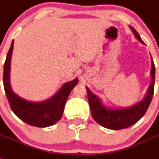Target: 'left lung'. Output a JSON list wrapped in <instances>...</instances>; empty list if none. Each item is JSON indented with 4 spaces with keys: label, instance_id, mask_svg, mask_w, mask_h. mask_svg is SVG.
Masks as SVG:
<instances>
[{
    "label": "left lung",
    "instance_id": "1",
    "mask_svg": "<svg viewBox=\"0 0 159 159\" xmlns=\"http://www.w3.org/2000/svg\"><path fill=\"white\" fill-rule=\"evenodd\" d=\"M129 28L134 34L135 38L141 43L144 44L143 40L141 39L139 33L132 26H129ZM150 76H151V82L149 85L144 98L130 107H126V108L112 109L106 107L102 104L98 97L92 93L89 88L85 87L87 90V98L90 107L91 114L95 121L107 129H114V130L125 129L136 123L146 114L154 94L155 66L152 57H151Z\"/></svg>",
    "mask_w": 159,
    "mask_h": 159
}]
</instances>
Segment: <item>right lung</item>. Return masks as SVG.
Segmentation results:
<instances>
[{
	"label": "right lung",
	"instance_id": "1",
	"mask_svg": "<svg viewBox=\"0 0 159 159\" xmlns=\"http://www.w3.org/2000/svg\"><path fill=\"white\" fill-rule=\"evenodd\" d=\"M13 43V41L7 53L3 75L5 92L11 109L20 120L29 125L37 127H48L54 125L61 118L67 98L73 88L78 84V79L75 78L65 83L57 93L47 100L35 102L22 98L12 90L10 85L9 75Z\"/></svg>",
	"mask_w": 159,
	"mask_h": 159
}]
</instances>
